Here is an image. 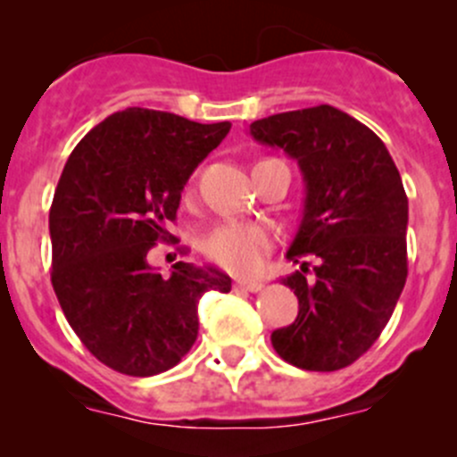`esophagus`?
<instances>
[{
    "instance_id": "esophagus-1",
    "label": "esophagus",
    "mask_w": 457,
    "mask_h": 457,
    "mask_svg": "<svg viewBox=\"0 0 457 457\" xmlns=\"http://www.w3.org/2000/svg\"><path fill=\"white\" fill-rule=\"evenodd\" d=\"M265 287V285L261 283V280H237V285H234V289H238V292H261V289Z\"/></svg>"
}]
</instances>
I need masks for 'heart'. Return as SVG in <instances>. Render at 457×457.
I'll return each instance as SVG.
<instances>
[{
    "label": "heart",
    "mask_w": 457,
    "mask_h": 457,
    "mask_svg": "<svg viewBox=\"0 0 457 457\" xmlns=\"http://www.w3.org/2000/svg\"><path fill=\"white\" fill-rule=\"evenodd\" d=\"M270 228L261 223H223L207 237L205 254L219 267L232 274H254L262 267L267 252L271 250Z\"/></svg>",
    "instance_id": "obj_1"
}]
</instances>
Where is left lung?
I'll return each instance as SVG.
<instances>
[{"label": "left lung", "instance_id": "obj_1", "mask_svg": "<svg viewBox=\"0 0 457 457\" xmlns=\"http://www.w3.org/2000/svg\"><path fill=\"white\" fill-rule=\"evenodd\" d=\"M301 165L305 210L287 250L301 270L283 285L298 298L276 353L307 371H338L382 334L407 280L409 201L385 143L334 105L271 114L250 126ZM317 258L314 270L304 261Z\"/></svg>", "mask_w": 457, "mask_h": 457}]
</instances>
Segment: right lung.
Wrapping results in <instances>:
<instances>
[{
    "mask_svg": "<svg viewBox=\"0 0 457 457\" xmlns=\"http://www.w3.org/2000/svg\"><path fill=\"white\" fill-rule=\"evenodd\" d=\"M232 123H196L128 108L77 143L50 205L54 294L63 316L99 362L126 376L172 370L199 334L205 292L228 294L216 267L174 262L163 278L147 262L177 237L183 186Z\"/></svg>",
    "mask_w": 457,
    "mask_h": 457,
    "instance_id": "1",
    "label": "right lung"
}]
</instances>
